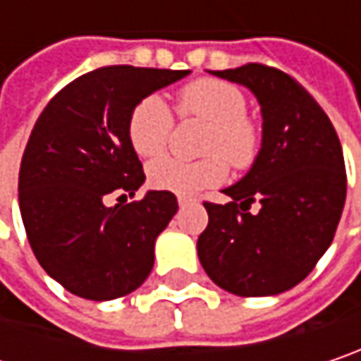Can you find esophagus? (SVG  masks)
<instances>
[{
	"mask_svg": "<svg viewBox=\"0 0 361 361\" xmlns=\"http://www.w3.org/2000/svg\"><path fill=\"white\" fill-rule=\"evenodd\" d=\"M195 199L193 197H187V195H178V205H180V207H187V205H189V203H193Z\"/></svg>",
	"mask_w": 361,
	"mask_h": 361,
	"instance_id": "esophagus-1",
	"label": "esophagus"
}]
</instances>
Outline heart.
<instances>
[{"label": "heart", "mask_w": 361, "mask_h": 361, "mask_svg": "<svg viewBox=\"0 0 361 361\" xmlns=\"http://www.w3.org/2000/svg\"><path fill=\"white\" fill-rule=\"evenodd\" d=\"M178 115L207 123L201 160L160 158L147 166V180L160 191L191 195L226 180L228 164L236 170L250 168L259 154L263 133L259 123L246 115L243 90L218 78H201L178 92ZM174 116L156 94L145 96L131 111L127 135L142 158L160 156L166 149Z\"/></svg>", "instance_id": "b5f03b06"}]
</instances>
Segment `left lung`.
Returning a JSON list of instances; mask_svg holds the SVG:
<instances>
[{
  "label": "left lung",
  "instance_id": "left-lung-1",
  "mask_svg": "<svg viewBox=\"0 0 361 361\" xmlns=\"http://www.w3.org/2000/svg\"><path fill=\"white\" fill-rule=\"evenodd\" d=\"M252 92L263 113V145L243 180L205 201L199 261L221 290L273 296L298 286L333 243L348 195L343 149L321 104L288 73L263 63L214 71ZM262 205L257 214L247 212Z\"/></svg>",
  "mask_w": 361,
  "mask_h": 361
}]
</instances>
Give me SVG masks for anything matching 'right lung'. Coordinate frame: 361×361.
<instances>
[{
	"label": "right lung",
	"instance_id": "1",
	"mask_svg": "<svg viewBox=\"0 0 361 361\" xmlns=\"http://www.w3.org/2000/svg\"><path fill=\"white\" fill-rule=\"evenodd\" d=\"M187 73L98 67L69 82L40 113L22 156L18 203L37 261L67 292L115 300L149 275L154 243L178 209L176 197L149 191L113 208L106 197H133L145 180L127 135L131 111Z\"/></svg>",
	"mask_w": 361,
	"mask_h": 361
}]
</instances>
